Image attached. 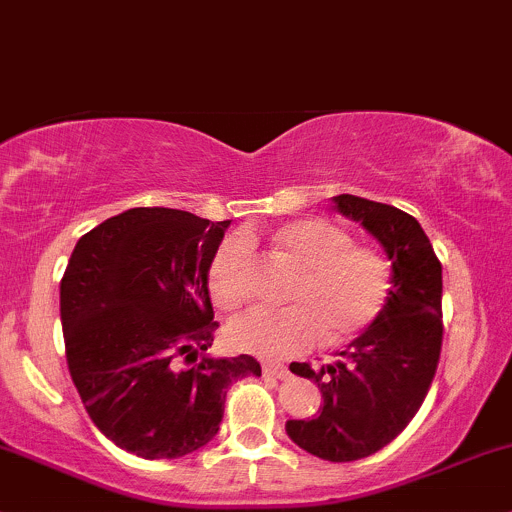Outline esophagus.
Returning a JSON list of instances; mask_svg holds the SVG:
<instances>
[{"label": "esophagus", "instance_id": "obj_1", "mask_svg": "<svg viewBox=\"0 0 512 512\" xmlns=\"http://www.w3.org/2000/svg\"><path fill=\"white\" fill-rule=\"evenodd\" d=\"M262 374H265L267 379H287L289 371L280 364H265V366H262Z\"/></svg>", "mask_w": 512, "mask_h": 512}]
</instances>
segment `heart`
I'll list each match as a JSON object with an SVG mask.
<instances>
[{
	"mask_svg": "<svg viewBox=\"0 0 512 512\" xmlns=\"http://www.w3.org/2000/svg\"><path fill=\"white\" fill-rule=\"evenodd\" d=\"M275 245L302 270L285 309H252L227 327L237 352L285 359L322 337L339 347L369 329L391 294V265L381 252L354 245L344 227L319 218L292 220L275 232ZM208 289L225 312L247 297V240L225 237L208 265Z\"/></svg>",
	"mask_w": 512,
	"mask_h": 512,
	"instance_id": "heart-1",
	"label": "heart"
}]
</instances>
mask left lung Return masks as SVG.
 <instances>
[{
	"label": "left lung",
	"mask_w": 512,
	"mask_h": 512,
	"mask_svg": "<svg viewBox=\"0 0 512 512\" xmlns=\"http://www.w3.org/2000/svg\"><path fill=\"white\" fill-rule=\"evenodd\" d=\"M332 208L354 220L384 247L391 294L369 329L332 364L289 371L314 381L324 404L312 418L285 423L287 436L332 463L359 461L394 441L428 394L441 356V262L416 218L394 205L334 195Z\"/></svg>",
	"instance_id": "left-lung-1"
}]
</instances>
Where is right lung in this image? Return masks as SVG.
<instances>
[{
  "label": "right lung",
  "instance_id": "right-lung-1",
  "mask_svg": "<svg viewBox=\"0 0 512 512\" xmlns=\"http://www.w3.org/2000/svg\"><path fill=\"white\" fill-rule=\"evenodd\" d=\"M230 220L131 208L86 232L61 280L76 391L98 431L146 461L180 458L220 431L227 386L252 356L215 359L208 265Z\"/></svg>",
  "mask_w": 512,
  "mask_h": 512
}]
</instances>
